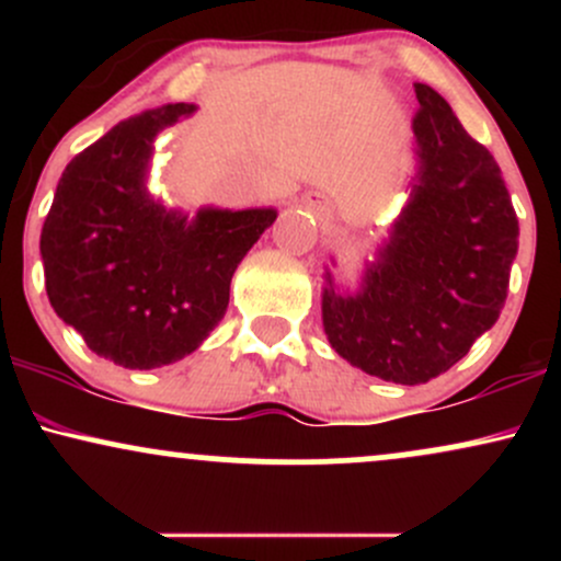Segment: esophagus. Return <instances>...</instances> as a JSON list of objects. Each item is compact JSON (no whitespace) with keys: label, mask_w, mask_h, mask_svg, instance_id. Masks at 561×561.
<instances>
[{"label":"esophagus","mask_w":561,"mask_h":561,"mask_svg":"<svg viewBox=\"0 0 561 561\" xmlns=\"http://www.w3.org/2000/svg\"><path fill=\"white\" fill-rule=\"evenodd\" d=\"M311 205H313V208H317V210H324V203H321V199H317V197L311 199Z\"/></svg>","instance_id":"esophagus-1"}]
</instances>
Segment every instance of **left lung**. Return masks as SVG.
Masks as SVG:
<instances>
[{"instance_id":"obj_1","label":"left lung","mask_w":561,"mask_h":561,"mask_svg":"<svg viewBox=\"0 0 561 561\" xmlns=\"http://www.w3.org/2000/svg\"><path fill=\"white\" fill-rule=\"evenodd\" d=\"M414 173L356 287L324 266L321 324L366 375L422 385L465 358L504 308L519 224L491 152L427 83H414Z\"/></svg>"}]
</instances>
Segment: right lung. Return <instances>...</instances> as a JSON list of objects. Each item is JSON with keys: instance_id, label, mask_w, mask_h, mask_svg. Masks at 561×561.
Segmentation results:
<instances>
[{"instance_id": "obj_1", "label": "right lung", "mask_w": 561, "mask_h": 561, "mask_svg": "<svg viewBox=\"0 0 561 561\" xmlns=\"http://www.w3.org/2000/svg\"><path fill=\"white\" fill-rule=\"evenodd\" d=\"M169 102L121 121L62 171L42 229L55 313L96 356L126 369L182 362L229 306V285L276 208H171L147 184L156 139L190 118Z\"/></svg>"}]
</instances>
